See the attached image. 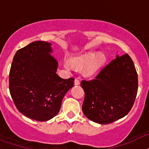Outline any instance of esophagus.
Returning <instances> with one entry per match:
<instances>
[{"label": "esophagus", "mask_w": 149, "mask_h": 149, "mask_svg": "<svg viewBox=\"0 0 149 149\" xmlns=\"http://www.w3.org/2000/svg\"><path fill=\"white\" fill-rule=\"evenodd\" d=\"M80 83H81V81H80V80H79V79H75V81H74V84L76 86H78V85H79V84H80Z\"/></svg>", "instance_id": "esophagus-1"}]
</instances>
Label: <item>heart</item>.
Listing matches in <instances>:
<instances>
[{
	"instance_id": "heart-1",
	"label": "heart",
	"mask_w": 149,
	"mask_h": 149,
	"mask_svg": "<svg viewBox=\"0 0 149 149\" xmlns=\"http://www.w3.org/2000/svg\"><path fill=\"white\" fill-rule=\"evenodd\" d=\"M96 55L94 53H87L81 56L76 57L73 58L71 61L70 60H65L64 65L68 70L73 69V66L79 69H82L84 68L86 74L91 76L98 71L106 61V57L104 54H100L95 58Z\"/></svg>"
}]
</instances>
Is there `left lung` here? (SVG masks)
Returning a JSON list of instances; mask_svg holds the SVG:
<instances>
[{"label": "left lung", "mask_w": 149, "mask_h": 149, "mask_svg": "<svg viewBox=\"0 0 149 149\" xmlns=\"http://www.w3.org/2000/svg\"><path fill=\"white\" fill-rule=\"evenodd\" d=\"M81 86L85 92L82 111L88 119L109 124L128 114L138 92V74L127 54L111 61L98 75Z\"/></svg>", "instance_id": "1"}]
</instances>
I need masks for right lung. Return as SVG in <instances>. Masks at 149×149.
Wrapping results in <instances>:
<instances>
[{"label": "right lung", "instance_id": "right-lung-1", "mask_svg": "<svg viewBox=\"0 0 149 149\" xmlns=\"http://www.w3.org/2000/svg\"><path fill=\"white\" fill-rule=\"evenodd\" d=\"M50 43L35 41L19 49L12 61L9 91L18 110L29 118L47 121L59 112L74 79L56 73L58 61L50 55Z\"/></svg>", "mask_w": 149, "mask_h": 149}]
</instances>
